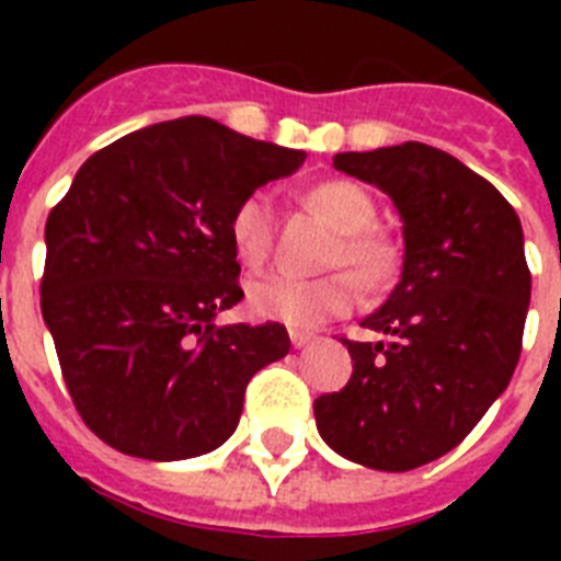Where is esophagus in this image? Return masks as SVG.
<instances>
[{
	"label": "esophagus",
	"mask_w": 561,
	"mask_h": 561,
	"mask_svg": "<svg viewBox=\"0 0 561 561\" xmlns=\"http://www.w3.org/2000/svg\"><path fill=\"white\" fill-rule=\"evenodd\" d=\"M311 341H314V334L299 332V329H290V343H294V350H302V346H308Z\"/></svg>",
	"instance_id": "obj_1"
}]
</instances>
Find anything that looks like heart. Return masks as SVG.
Here are the masks:
<instances>
[{
	"label": "heart",
	"mask_w": 561,
	"mask_h": 561,
	"mask_svg": "<svg viewBox=\"0 0 561 561\" xmlns=\"http://www.w3.org/2000/svg\"><path fill=\"white\" fill-rule=\"evenodd\" d=\"M306 203L337 232L329 264H346L360 282L378 285L390 276L396 250L375 229L378 206L367 188L352 180H323L306 192ZM229 244L238 262L259 267L273 250V206L271 197L253 192L236 203L227 224ZM358 299V288L346 273L323 279H297L288 273H271L247 285V308L259 320L285 323L294 329H311L332 317L350 314Z\"/></svg>",
	"instance_id": "b5f03b06"
}]
</instances>
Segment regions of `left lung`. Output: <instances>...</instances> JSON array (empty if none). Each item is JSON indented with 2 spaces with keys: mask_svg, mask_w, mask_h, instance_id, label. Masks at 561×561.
<instances>
[{
  "mask_svg": "<svg viewBox=\"0 0 561 561\" xmlns=\"http://www.w3.org/2000/svg\"><path fill=\"white\" fill-rule=\"evenodd\" d=\"M401 218V279L360 320L390 343L343 341L352 378L314 401L329 448L378 471H410L469 436L513 378L530 271L522 220L489 180L422 142L334 153Z\"/></svg>",
  "mask_w": 561,
  "mask_h": 561,
  "instance_id": "left-lung-1",
  "label": "left lung"
}]
</instances>
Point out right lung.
I'll return each instance as SVG.
<instances>
[{
	"mask_svg": "<svg viewBox=\"0 0 561 561\" xmlns=\"http://www.w3.org/2000/svg\"><path fill=\"white\" fill-rule=\"evenodd\" d=\"M302 162L211 118H174L92 153L48 211L43 320L75 408L116 451H215L247 381L288 355L285 325L215 317L244 297L227 232L236 203Z\"/></svg>",
	"mask_w": 561,
	"mask_h": 561,
	"instance_id": "obj_1",
	"label": "right lung"
}]
</instances>
